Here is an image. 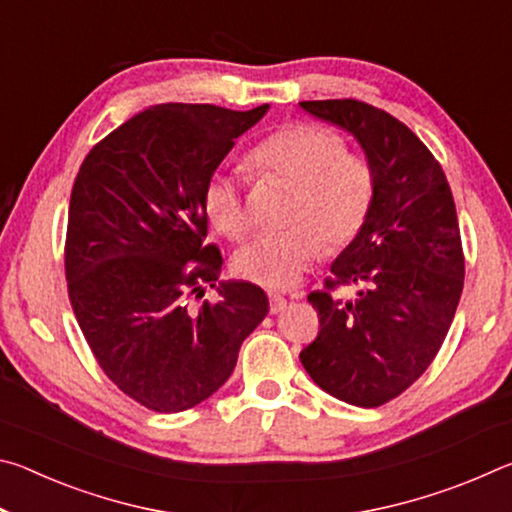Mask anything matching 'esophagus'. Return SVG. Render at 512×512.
Segmentation results:
<instances>
[{
	"label": "esophagus",
	"mask_w": 512,
	"mask_h": 512,
	"mask_svg": "<svg viewBox=\"0 0 512 512\" xmlns=\"http://www.w3.org/2000/svg\"><path fill=\"white\" fill-rule=\"evenodd\" d=\"M268 309H271V314H280V311L287 309V298L280 296V293H271L268 296Z\"/></svg>",
	"instance_id": "esophagus-1"
}]
</instances>
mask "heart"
<instances>
[{
	"label": "heart",
	"instance_id": "obj_1",
	"mask_svg": "<svg viewBox=\"0 0 512 512\" xmlns=\"http://www.w3.org/2000/svg\"><path fill=\"white\" fill-rule=\"evenodd\" d=\"M259 180L293 185L287 207L291 228L250 241L235 257L237 273L268 289L293 287L307 268L332 250L350 246L361 235L377 198V171L361 153L345 151L332 128L293 121L259 142L248 155ZM203 207L216 230L241 241L250 230L244 185L232 173L216 171L203 189Z\"/></svg>",
	"mask_w": 512,
	"mask_h": 512
}]
</instances>
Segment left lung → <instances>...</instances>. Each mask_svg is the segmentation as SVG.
<instances>
[{"instance_id":"left-lung-1","label":"left lung","mask_w":512,"mask_h":512,"mask_svg":"<svg viewBox=\"0 0 512 512\" xmlns=\"http://www.w3.org/2000/svg\"><path fill=\"white\" fill-rule=\"evenodd\" d=\"M300 106L350 131L377 171L366 228L307 296L320 329L300 361L325 393L375 409L420 379L454 320L465 275L454 196L433 153L386 110L357 99ZM350 283L360 293L341 301L335 291Z\"/></svg>"}]
</instances>
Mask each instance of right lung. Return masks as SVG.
Wrapping results in <instances>:
<instances>
[{
  "instance_id": "1",
  "label": "right lung",
  "mask_w": 512,
  "mask_h": 512,
  "mask_svg": "<svg viewBox=\"0 0 512 512\" xmlns=\"http://www.w3.org/2000/svg\"><path fill=\"white\" fill-rule=\"evenodd\" d=\"M266 110L153 106L94 144L76 173L69 302L106 377L151 411H187L219 391L268 314L266 293L250 282H223L219 302L192 307L223 264L205 244V183Z\"/></svg>"
}]
</instances>
